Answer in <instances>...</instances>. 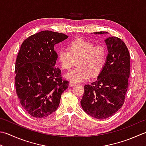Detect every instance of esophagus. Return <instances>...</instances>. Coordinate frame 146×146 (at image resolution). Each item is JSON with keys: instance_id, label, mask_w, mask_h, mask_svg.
Here are the masks:
<instances>
[{"instance_id": "obj_1", "label": "esophagus", "mask_w": 146, "mask_h": 146, "mask_svg": "<svg viewBox=\"0 0 146 146\" xmlns=\"http://www.w3.org/2000/svg\"><path fill=\"white\" fill-rule=\"evenodd\" d=\"M69 85L70 87H73V86H75V85H76V84H75V83H73V82H70Z\"/></svg>"}]
</instances>
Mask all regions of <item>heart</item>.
Segmentation results:
<instances>
[{
  "label": "heart",
  "mask_w": 146,
  "mask_h": 146,
  "mask_svg": "<svg viewBox=\"0 0 146 146\" xmlns=\"http://www.w3.org/2000/svg\"><path fill=\"white\" fill-rule=\"evenodd\" d=\"M68 48L69 50L61 49L58 52L60 66L68 70L75 61L78 60L76 65L78 67L66 73V78L71 82H82L101 72L106 61V50L103 46L96 45L83 39H76L70 43Z\"/></svg>",
  "instance_id": "heart-1"
}]
</instances>
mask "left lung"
<instances>
[{
    "label": "left lung",
    "instance_id": "1",
    "mask_svg": "<svg viewBox=\"0 0 146 146\" xmlns=\"http://www.w3.org/2000/svg\"><path fill=\"white\" fill-rule=\"evenodd\" d=\"M96 35L108 33L94 32ZM108 54L97 80L84 86L81 106L87 115L97 119L109 118L124 103L130 71L128 48L122 40L110 36L104 40Z\"/></svg>",
    "mask_w": 146,
    "mask_h": 146
}]
</instances>
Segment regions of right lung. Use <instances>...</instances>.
Listing matches in <instances>:
<instances>
[{
    "label": "right lung",
    "instance_id": "add662e5",
    "mask_svg": "<svg viewBox=\"0 0 146 146\" xmlns=\"http://www.w3.org/2000/svg\"><path fill=\"white\" fill-rule=\"evenodd\" d=\"M68 38L63 33L42 31L21 45L15 65L16 94L22 107L31 116L45 118L58 109L61 94L68 87L55 67L54 46Z\"/></svg>",
    "mask_w": 146,
    "mask_h": 146
}]
</instances>
